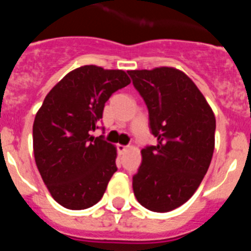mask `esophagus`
I'll return each instance as SVG.
<instances>
[{
    "instance_id": "1",
    "label": "esophagus",
    "mask_w": 251,
    "mask_h": 251,
    "mask_svg": "<svg viewBox=\"0 0 251 251\" xmlns=\"http://www.w3.org/2000/svg\"><path fill=\"white\" fill-rule=\"evenodd\" d=\"M117 148H118V151H119V153H124L126 152V151L128 150V146H123V145H118L117 146Z\"/></svg>"
}]
</instances>
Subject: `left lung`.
Returning <instances> with one entry per match:
<instances>
[{
	"mask_svg": "<svg viewBox=\"0 0 251 251\" xmlns=\"http://www.w3.org/2000/svg\"><path fill=\"white\" fill-rule=\"evenodd\" d=\"M145 100L156 146L142 150L133 191L142 206L168 212L195 194L206 175L215 147L216 121L194 81L174 68L129 70Z\"/></svg>",
	"mask_w": 251,
	"mask_h": 251,
	"instance_id": "1",
	"label": "left lung"
}]
</instances>
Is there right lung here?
<instances>
[{
    "instance_id": "obj_1",
    "label": "right lung",
    "mask_w": 251,
    "mask_h": 251,
    "mask_svg": "<svg viewBox=\"0 0 251 251\" xmlns=\"http://www.w3.org/2000/svg\"><path fill=\"white\" fill-rule=\"evenodd\" d=\"M130 83L123 70L77 68L49 92L32 127L35 162L54 200L70 210L92 207L118 168L115 147L93 137L106 100Z\"/></svg>"
}]
</instances>
